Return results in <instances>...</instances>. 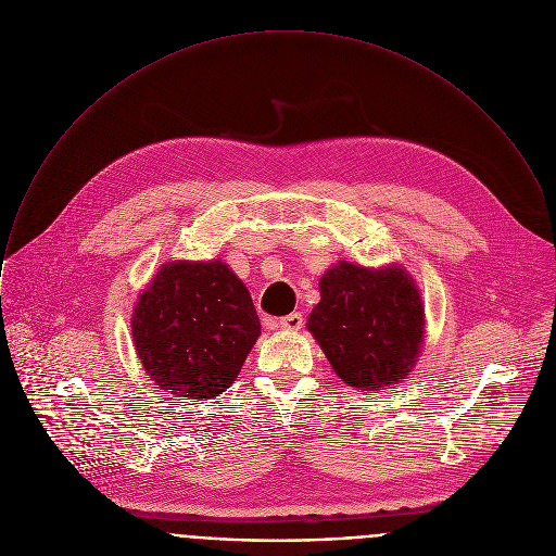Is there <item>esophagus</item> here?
<instances>
[{
  "instance_id": "obj_1",
  "label": "esophagus",
  "mask_w": 556,
  "mask_h": 556,
  "mask_svg": "<svg viewBox=\"0 0 556 556\" xmlns=\"http://www.w3.org/2000/svg\"><path fill=\"white\" fill-rule=\"evenodd\" d=\"M278 326H280L282 330H287V332H298V330H302V326H304V317H302L300 313H291V315L282 317V319L278 321Z\"/></svg>"
}]
</instances>
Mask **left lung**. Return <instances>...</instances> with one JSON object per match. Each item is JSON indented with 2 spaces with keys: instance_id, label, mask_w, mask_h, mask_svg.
Wrapping results in <instances>:
<instances>
[{
  "instance_id": "1",
  "label": "left lung",
  "mask_w": 556,
  "mask_h": 556,
  "mask_svg": "<svg viewBox=\"0 0 556 556\" xmlns=\"http://www.w3.org/2000/svg\"><path fill=\"white\" fill-rule=\"evenodd\" d=\"M319 291L306 326L334 372L358 390L403 381L425 334L414 278L399 265L369 269L341 261L321 276Z\"/></svg>"
}]
</instances>
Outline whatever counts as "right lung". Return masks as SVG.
<instances>
[{
	"mask_svg": "<svg viewBox=\"0 0 556 556\" xmlns=\"http://www.w3.org/2000/svg\"><path fill=\"white\" fill-rule=\"evenodd\" d=\"M131 334L142 367L166 394L204 401L235 381L261 321L226 263L173 261L138 295Z\"/></svg>",
	"mask_w": 556,
	"mask_h": 556,
	"instance_id": "right-lung-1",
	"label": "right lung"
}]
</instances>
